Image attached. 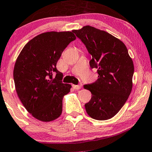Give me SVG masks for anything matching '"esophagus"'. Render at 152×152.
<instances>
[{"instance_id": "34e87169", "label": "esophagus", "mask_w": 152, "mask_h": 152, "mask_svg": "<svg viewBox=\"0 0 152 152\" xmlns=\"http://www.w3.org/2000/svg\"><path fill=\"white\" fill-rule=\"evenodd\" d=\"M72 87H74V89H79L81 88V85H73Z\"/></svg>"}]
</instances>
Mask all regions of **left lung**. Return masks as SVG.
Masks as SVG:
<instances>
[{"mask_svg": "<svg viewBox=\"0 0 152 152\" xmlns=\"http://www.w3.org/2000/svg\"><path fill=\"white\" fill-rule=\"evenodd\" d=\"M85 45L92 58L91 68H97L95 83L85 85L91 98L85 104L91 118L105 121L118 113L132 89L134 63L125 45L107 31L86 25L72 31Z\"/></svg>", "mask_w": 152, "mask_h": 152, "instance_id": "left-lung-1", "label": "left lung"}]
</instances>
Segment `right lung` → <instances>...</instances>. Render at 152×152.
<instances>
[{
  "label": "right lung",
  "instance_id": "add662e5",
  "mask_svg": "<svg viewBox=\"0 0 152 152\" xmlns=\"http://www.w3.org/2000/svg\"><path fill=\"white\" fill-rule=\"evenodd\" d=\"M76 38L69 31L40 34L25 45L17 58L14 69L16 93L27 112L38 121H53L62 114L63 97L72 85L62 83L63 74L56 63Z\"/></svg>",
  "mask_w": 152,
  "mask_h": 152
}]
</instances>
